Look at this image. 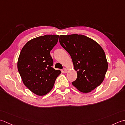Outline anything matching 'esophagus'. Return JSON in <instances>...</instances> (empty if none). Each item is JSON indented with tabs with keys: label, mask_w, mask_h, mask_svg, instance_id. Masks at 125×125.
Returning a JSON list of instances; mask_svg holds the SVG:
<instances>
[{
	"label": "esophagus",
	"mask_w": 125,
	"mask_h": 125,
	"mask_svg": "<svg viewBox=\"0 0 125 125\" xmlns=\"http://www.w3.org/2000/svg\"><path fill=\"white\" fill-rule=\"evenodd\" d=\"M63 71H64V73H67V70L66 69V68H63Z\"/></svg>",
	"instance_id": "esophagus-1"
}]
</instances>
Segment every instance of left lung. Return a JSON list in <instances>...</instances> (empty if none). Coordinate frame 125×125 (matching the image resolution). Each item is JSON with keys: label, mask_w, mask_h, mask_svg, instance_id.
Instances as JSON below:
<instances>
[{"label": "left lung", "mask_w": 125, "mask_h": 125, "mask_svg": "<svg viewBox=\"0 0 125 125\" xmlns=\"http://www.w3.org/2000/svg\"><path fill=\"white\" fill-rule=\"evenodd\" d=\"M59 42L72 58L77 78L72 85L83 93L90 92L103 83L108 69L105 52L85 35H61Z\"/></svg>", "instance_id": "obj_1"}]
</instances>
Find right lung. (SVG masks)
<instances>
[{"mask_svg": "<svg viewBox=\"0 0 125 125\" xmlns=\"http://www.w3.org/2000/svg\"><path fill=\"white\" fill-rule=\"evenodd\" d=\"M59 35H45L31 39L22 47L17 67L22 82L38 95H44L53 87L60 70L52 67L50 51L57 44Z\"/></svg>", "mask_w": 125, "mask_h": 125, "instance_id": "1", "label": "right lung"}]
</instances>
